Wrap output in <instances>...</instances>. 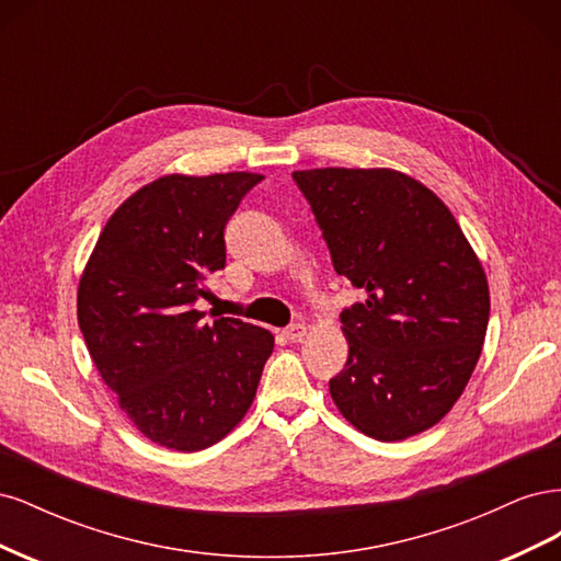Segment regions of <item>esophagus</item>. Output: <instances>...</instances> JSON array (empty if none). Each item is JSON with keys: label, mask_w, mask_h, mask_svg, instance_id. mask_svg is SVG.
<instances>
[{"label": "esophagus", "mask_w": 561, "mask_h": 561, "mask_svg": "<svg viewBox=\"0 0 561 561\" xmlns=\"http://www.w3.org/2000/svg\"><path fill=\"white\" fill-rule=\"evenodd\" d=\"M283 336L287 342H301V339L307 336V325H304V322H295V325L283 330Z\"/></svg>", "instance_id": "34e87169"}]
</instances>
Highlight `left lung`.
<instances>
[{"mask_svg":"<svg viewBox=\"0 0 561 561\" xmlns=\"http://www.w3.org/2000/svg\"><path fill=\"white\" fill-rule=\"evenodd\" d=\"M339 276L367 293L342 311L348 360L330 393L360 433L398 443L433 428L482 353L489 285L428 186L390 168L293 173Z\"/></svg>","mask_w":561,"mask_h":561,"instance_id":"left-lung-1","label":"left lung"}]
</instances>
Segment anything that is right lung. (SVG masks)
<instances>
[{
    "mask_svg": "<svg viewBox=\"0 0 561 561\" xmlns=\"http://www.w3.org/2000/svg\"><path fill=\"white\" fill-rule=\"evenodd\" d=\"M264 175H163L114 210L83 268L77 318L100 377L151 443L198 451L250 410L274 334L203 320L206 276L225 268V229Z\"/></svg>",
    "mask_w": 561,
    "mask_h": 561,
    "instance_id": "add662e5",
    "label": "right lung"
}]
</instances>
